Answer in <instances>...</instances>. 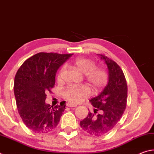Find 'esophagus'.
Listing matches in <instances>:
<instances>
[{
    "instance_id": "obj_1",
    "label": "esophagus",
    "mask_w": 154,
    "mask_h": 154,
    "mask_svg": "<svg viewBox=\"0 0 154 154\" xmlns=\"http://www.w3.org/2000/svg\"><path fill=\"white\" fill-rule=\"evenodd\" d=\"M66 106H69V107H76V106H77V105H75V104H72L71 103H67Z\"/></svg>"
}]
</instances>
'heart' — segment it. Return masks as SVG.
Returning <instances> with one entry per match:
<instances>
[{"instance_id":"1","label":"heart","mask_w":154,"mask_h":154,"mask_svg":"<svg viewBox=\"0 0 154 154\" xmlns=\"http://www.w3.org/2000/svg\"><path fill=\"white\" fill-rule=\"evenodd\" d=\"M73 65L81 72L85 74L88 82L95 90L102 89L108 82V74L105 69L100 67H95L94 62L90 59L78 58L75 60ZM64 71L62 67L58 75V79L60 81ZM90 90L86 85H82L79 87L69 88L64 92V96L72 103H78L83 98L90 95Z\"/></svg>"}]
</instances>
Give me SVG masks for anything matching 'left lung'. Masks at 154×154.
Returning a JSON list of instances; mask_svg holds the SVG:
<instances>
[{
	"instance_id": "left-lung-1",
	"label": "left lung",
	"mask_w": 154,
	"mask_h": 154,
	"mask_svg": "<svg viewBox=\"0 0 154 154\" xmlns=\"http://www.w3.org/2000/svg\"><path fill=\"white\" fill-rule=\"evenodd\" d=\"M108 70V82L103 90L90 101L94 107L92 113L80 122V126L88 134L101 136L113 128L126 106L128 88L124 72L119 65L107 57L98 54ZM99 110L101 113L96 116Z\"/></svg>"
}]
</instances>
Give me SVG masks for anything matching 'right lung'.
Listing matches in <instances>:
<instances>
[{
  "instance_id": "obj_1",
  "label": "right lung",
  "mask_w": 154,
  "mask_h": 154,
  "mask_svg": "<svg viewBox=\"0 0 154 154\" xmlns=\"http://www.w3.org/2000/svg\"><path fill=\"white\" fill-rule=\"evenodd\" d=\"M72 54H36L18 69L14 79V95L18 112L28 128L36 133H48L58 126L65 104L52 107L45 103L60 67Z\"/></svg>"
}]
</instances>
